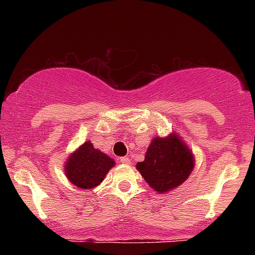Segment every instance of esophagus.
Listing matches in <instances>:
<instances>
[{"label": "esophagus", "mask_w": 255, "mask_h": 255, "mask_svg": "<svg viewBox=\"0 0 255 255\" xmlns=\"http://www.w3.org/2000/svg\"><path fill=\"white\" fill-rule=\"evenodd\" d=\"M120 160H121L124 164H129V163H130V159L128 157H121V158H120Z\"/></svg>", "instance_id": "1"}]
</instances>
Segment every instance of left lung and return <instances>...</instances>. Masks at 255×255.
I'll return each mask as SVG.
<instances>
[{
	"mask_svg": "<svg viewBox=\"0 0 255 255\" xmlns=\"http://www.w3.org/2000/svg\"><path fill=\"white\" fill-rule=\"evenodd\" d=\"M194 164L191 148L177 133L171 131L168 136L153 137L145 159L135 166L154 192L165 194L188 178Z\"/></svg>",
	"mask_w": 255,
	"mask_h": 255,
	"instance_id": "1",
	"label": "left lung"
}]
</instances>
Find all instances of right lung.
Returning a JSON list of instances; mask_svg holds the SVG:
<instances>
[{"label":"right lung","mask_w":255,"mask_h":255,"mask_svg":"<svg viewBox=\"0 0 255 255\" xmlns=\"http://www.w3.org/2000/svg\"><path fill=\"white\" fill-rule=\"evenodd\" d=\"M115 160L85 141L64 163V174L69 182L81 189H92L101 184Z\"/></svg>","instance_id":"obj_1"}]
</instances>
